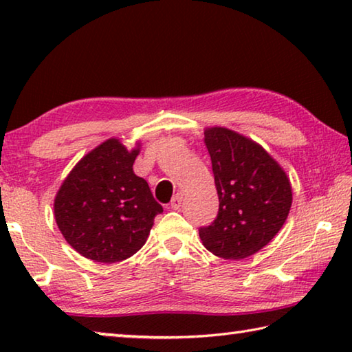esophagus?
I'll list each match as a JSON object with an SVG mask.
<instances>
[{
	"mask_svg": "<svg viewBox=\"0 0 352 352\" xmlns=\"http://www.w3.org/2000/svg\"><path fill=\"white\" fill-rule=\"evenodd\" d=\"M182 204H183V194L177 192L174 195V199H172V201H170V208H172V210H180Z\"/></svg>",
	"mask_w": 352,
	"mask_h": 352,
	"instance_id": "esophagus-1",
	"label": "esophagus"
}]
</instances>
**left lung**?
Returning <instances> with one entry per match:
<instances>
[{
  "mask_svg": "<svg viewBox=\"0 0 352 352\" xmlns=\"http://www.w3.org/2000/svg\"><path fill=\"white\" fill-rule=\"evenodd\" d=\"M219 214L200 228L208 252L241 261L264 248L283 228L292 206L285 170L259 142L226 127H206Z\"/></svg>",
  "mask_w": 352,
  "mask_h": 352,
  "instance_id": "8db88e82",
  "label": "left lung"
}]
</instances>
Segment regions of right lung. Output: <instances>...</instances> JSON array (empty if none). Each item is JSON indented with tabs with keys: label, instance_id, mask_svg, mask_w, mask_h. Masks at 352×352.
<instances>
[{
	"label": "right lung",
	"instance_id": "obj_1",
	"mask_svg": "<svg viewBox=\"0 0 352 352\" xmlns=\"http://www.w3.org/2000/svg\"><path fill=\"white\" fill-rule=\"evenodd\" d=\"M141 141L127 148L119 138L100 142L76 163L54 199L56 223L83 258L113 264L144 245L163 206L133 172Z\"/></svg>",
	"mask_w": 352,
	"mask_h": 352
}]
</instances>
